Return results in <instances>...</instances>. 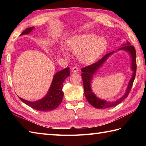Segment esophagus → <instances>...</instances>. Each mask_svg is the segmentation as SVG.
Returning a JSON list of instances; mask_svg holds the SVG:
<instances>
[{
    "mask_svg": "<svg viewBox=\"0 0 146 146\" xmlns=\"http://www.w3.org/2000/svg\"><path fill=\"white\" fill-rule=\"evenodd\" d=\"M71 71H73V72H78V71H79V68L77 67V66H73L72 67V68H71Z\"/></svg>",
    "mask_w": 146,
    "mask_h": 146,
    "instance_id": "esophagus-1",
    "label": "esophagus"
}]
</instances>
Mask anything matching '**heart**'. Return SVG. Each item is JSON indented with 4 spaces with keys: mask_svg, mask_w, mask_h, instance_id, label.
<instances>
[{
    "mask_svg": "<svg viewBox=\"0 0 146 146\" xmlns=\"http://www.w3.org/2000/svg\"><path fill=\"white\" fill-rule=\"evenodd\" d=\"M66 46L69 50L78 53L83 63H90L103 53L107 46L104 37H97L93 33H84L73 36L68 39Z\"/></svg>",
    "mask_w": 146,
    "mask_h": 146,
    "instance_id": "obj_1",
    "label": "heart"
}]
</instances>
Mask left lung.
I'll return each mask as SVG.
<instances>
[{
  "mask_svg": "<svg viewBox=\"0 0 146 146\" xmlns=\"http://www.w3.org/2000/svg\"><path fill=\"white\" fill-rule=\"evenodd\" d=\"M127 46H122L119 49H124L125 51H127L130 54H131L132 56V69L133 70V75L132 78L130 80L128 87L127 88V91L125 92V95L123 96L122 97H121L119 100H117L113 102H108L105 100H102L98 98L94 94V93L92 92L91 87H90V83L91 80L92 78V76L95 73V71H97L98 68L100 66H102L105 60H107V58L109 56L110 54L113 53V52H110L109 53L104 55L103 57L101 59H100L98 61H96L95 63H93L88 66H86L82 68L81 69V71L83 72L82 74V80L83 83V87H84V92L86 100L92 106L97 108H107L116 106L117 105L121 103L124 99H125L128 97L131 90L132 88V86L134 83L135 74H136V69H137V64H136V52L134 46L130 44L129 42H127Z\"/></svg>",
  "mask_w": 146,
  "mask_h": 146,
  "instance_id": "8db88e82",
  "label": "left lung"
}]
</instances>
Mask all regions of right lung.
<instances>
[{"label": "right lung", "instance_id": "1", "mask_svg": "<svg viewBox=\"0 0 146 146\" xmlns=\"http://www.w3.org/2000/svg\"><path fill=\"white\" fill-rule=\"evenodd\" d=\"M34 29L33 27L27 28L21 33V35H27ZM70 75V68H66L65 69L58 72L54 76L53 80L51 83V87L49 90L48 94L46 95L41 100L36 102H29L24 99L20 98V100L23 102L24 104L28 105L34 109L39 110L48 111L54 110L60 105L63 97V86L64 80L69 76Z\"/></svg>", "mask_w": 146, "mask_h": 146}]
</instances>
